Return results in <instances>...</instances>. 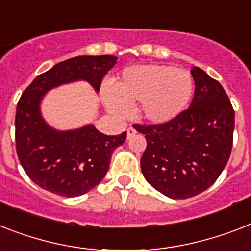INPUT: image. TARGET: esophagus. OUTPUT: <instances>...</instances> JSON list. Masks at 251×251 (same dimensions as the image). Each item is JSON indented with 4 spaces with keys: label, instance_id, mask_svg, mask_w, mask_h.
<instances>
[{
    "label": "esophagus",
    "instance_id": "esophagus-1",
    "mask_svg": "<svg viewBox=\"0 0 251 251\" xmlns=\"http://www.w3.org/2000/svg\"><path fill=\"white\" fill-rule=\"evenodd\" d=\"M126 132H127V139H130V138H132V136L135 135L136 130L134 129V127H129V129L126 130Z\"/></svg>",
    "mask_w": 251,
    "mask_h": 251
}]
</instances>
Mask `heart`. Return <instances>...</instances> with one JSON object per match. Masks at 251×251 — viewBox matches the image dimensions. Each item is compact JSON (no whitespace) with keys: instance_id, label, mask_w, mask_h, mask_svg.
Returning a JSON list of instances; mask_svg holds the SVG:
<instances>
[{"instance_id":"b5f03b06","label":"heart","mask_w":251,"mask_h":251,"mask_svg":"<svg viewBox=\"0 0 251 251\" xmlns=\"http://www.w3.org/2000/svg\"><path fill=\"white\" fill-rule=\"evenodd\" d=\"M189 71L164 64H143L126 68L104 91L108 109L117 116L127 115L139 103V115L152 124H166L178 117L193 94Z\"/></svg>"}]
</instances>
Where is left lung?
Returning a JSON list of instances; mask_svg holds the SVG:
<instances>
[{
    "mask_svg": "<svg viewBox=\"0 0 251 251\" xmlns=\"http://www.w3.org/2000/svg\"><path fill=\"white\" fill-rule=\"evenodd\" d=\"M195 97L178 117L161 125H134L146 135L140 168L154 189L173 200L203 192L222 174L231 156L235 111L225 89L192 67Z\"/></svg>",
    "mask_w": 251,
    "mask_h": 251,
    "instance_id": "8db88e82",
    "label": "left lung"
}]
</instances>
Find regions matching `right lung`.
I'll use <instances>...</instances> for the list:
<instances>
[{"instance_id": "right-lung-1", "label": "right lung", "mask_w": 251, "mask_h": 251, "mask_svg": "<svg viewBox=\"0 0 251 251\" xmlns=\"http://www.w3.org/2000/svg\"><path fill=\"white\" fill-rule=\"evenodd\" d=\"M116 56H76L55 64L32 81L20 97L15 116L16 153L24 172L41 188L64 197L85 195L101 182L111 156L126 139L104 135L89 124L79 129H52L41 115V101L54 87L86 81L99 91Z\"/></svg>"}]
</instances>
